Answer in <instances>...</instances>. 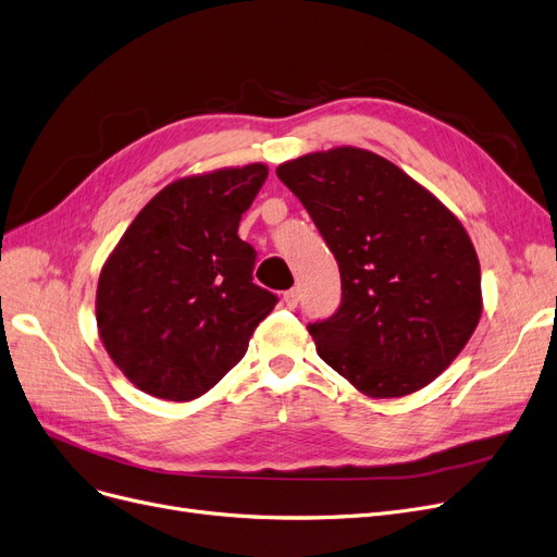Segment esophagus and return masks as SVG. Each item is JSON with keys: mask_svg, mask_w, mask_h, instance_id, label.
<instances>
[{"mask_svg": "<svg viewBox=\"0 0 557 557\" xmlns=\"http://www.w3.org/2000/svg\"><path fill=\"white\" fill-rule=\"evenodd\" d=\"M284 305L288 307V309H294L298 302H300V292H298V288H288V292L284 294Z\"/></svg>", "mask_w": 557, "mask_h": 557, "instance_id": "esophagus-1", "label": "esophagus"}]
</instances>
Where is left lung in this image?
<instances>
[{"mask_svg":"<svg viewBox=\"0 0 557 557\" xmlns=\"http://www.w3.org/2000/svg\"><path fill=\"white\" fill-rule=\"evenodd\" d=\"M342 271V307L311 323L319 357L369 398L428 386L482 317L480 261L457 215L384 157L344 145L277 165Z\"/></svg>","mask_w":557,"mask_h":557,"instance_id":"left-lung-1","label":"left lung"}]
</instances>
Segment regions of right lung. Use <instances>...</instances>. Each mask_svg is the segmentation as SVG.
<instances>
[{
    "label": "right lung",
    "mask_w": 557,
    "mask_h": 557,
    "mask_svg": "<svg viewBox=\"0 0 557 557\" xmlns=\"http://www.w3.org/2000/svg\"><path fill=\"white\" fill-rule=\"evenodd\" d=\"M269 165L188 175L140 209L107 257L95 319L113 364L140 392L186 403L244 359L277 298L252 282L238 223Z\"/></svg>",
    "instance_id": "1"
}]
</instances>
